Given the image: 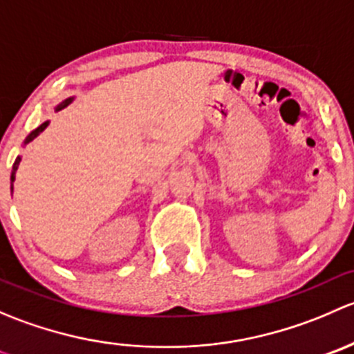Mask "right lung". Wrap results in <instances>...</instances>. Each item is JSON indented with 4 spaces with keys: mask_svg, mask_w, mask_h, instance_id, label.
Listing matches in <instances>:
<instances>
[{
    "mask_svg": "<svg viewBox=\"0 0 354 354\" xmlns=\"http://www.w3.org/2000/svg\"><path fill=\"white\" fill-rule=\"evenodd\" d=\"M73 99H75V97H68V99H65V101H62L58 106H56L55 111L65 109L68 104H71V102H73ZM48 124H49V121H44V123H42L41 127H37V128H35V130H32L30 133L27 135V138H25V140H24V147H25V145H27V144H30V142L34 140L35 137H39V135H41L42 131L46 130V128H48ZM20 160H22V157L17 156L15 162H13V167H12V176H10V183H12V187H10V190H12V192H13V181H15V176H17V169H19V166H20Z\"/></svg>",
    "mask_w": 354,
    "mask_h": 354,
    "instance_id": "1",
    "label": "right lung"
}]
</instances>
